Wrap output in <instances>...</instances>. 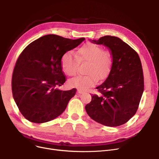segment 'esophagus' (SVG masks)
<instances>
[{"label":"esophagus","mask_w":159,"mask_h":159,"mask_svg":"<svg viewBox=\"0 0 159 159\" xmlns=\"http://www.w3.org/2000/svg\"><path fill=\"white\" fill-rule=\"evenodd\" d=\"M77 93H79V94H83V93H84V91L80 90V89H78L77 90Z\"/></svg>","instance_id":"esophagus-1"}]
</instances>
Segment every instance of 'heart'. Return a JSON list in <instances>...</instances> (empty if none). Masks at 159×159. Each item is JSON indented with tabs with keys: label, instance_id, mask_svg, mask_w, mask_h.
Listing matches in <instances>:
<instances>
[{
	"label": "heart",
	"instance_id": "obj_1",
	"mask_svg": "<svg viewBox=\"0 0 159 159\" xmlns=\"http://www.w3.org/2000/svg\"><path fill=\"white\" fill-rule=\"evenodd\" d=\"M88 62L84 76H79L71 79L69 85L82 91H86L95 86L100 80H103L109 75L113 58L110 53L99 45L87 43L78 48L76 54L71 51L66 52L62 57L61 68L70 77L77 75L80 63Z\"/></svg>",
	"mask_w": 159,
	"mask_h": 159
}]
</instances>
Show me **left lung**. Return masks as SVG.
Wrapping results in <instances>:
<instances>
[{"instance_id":"1","label":"left lung","mask_w":159,"mask_h":159,"mask_svg":"<svg viewBox=\"0 0 159 159\" xmlns=\"http://www.w3.org/2000/svg\"><path fill=\"white\" fill-rule=\"evenodd\" d=\"M91 43L103 44L113 58L106 80L96 88L85 109L90 117L106 126H119L127 122L139 107L144 91V75L138 53L120 39L106 35Z\"/></svg>"}]
</instances>
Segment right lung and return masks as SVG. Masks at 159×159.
Returning a JSON list of instances; mask_svg holds the SVG:
<instances>
[{"label":"right lung","mask_w":159,"mask_h":159,"mask_svg":"<svg viewBox=\"0 0 159 159\" xmlns=\"http://www.w3.org/2000/svg\"><path fill=\"white\" fill-rule=\"evenodd\" d=\"M84 40L47 35L32 42L20 53L13 70L11 89L16 106L27 120L44 123L64 112L77 89L57 88L66 82L61 58Z\"/></svg>","instance_id":"1"}]
</instances>
